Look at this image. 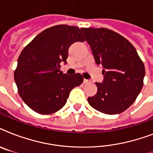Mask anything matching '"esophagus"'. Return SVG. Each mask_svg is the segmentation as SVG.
<instances>
[{"label":"esophagus","mask_w":153,"mask_h":153,"mask_svg":"<svg viewBox=\"0 0 153 153\" xmlns=\"http://www.w3.org/2000/svg\"><path fill=\"white\" fill-rule=\"evenodd\" d=\"M83 82L85 84H88V83H91V81H90V80H88V79H84Z\"/></svg>","instance_id":"obj_1"}]
</instances>
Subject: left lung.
I'll return each instance as SVG.
<instances>
[{
    "label": "left lung",
    "instance_id": "8db88e82",
    "mask_svg": "<svg viewBox=\"0 0 153 153\" xmlns=\"http://www.w3.org/2000/svg\"><path fill=\"white\" fill-rule=\"evenodd\" d=\"M96 63L103 67L104 79L96 82L98 91L88 102L105 114H118L137 98L143 86L145 69L130 42L108 28H81Z\"/></svg>",
    "mask_w": 153,
    "mask_h": 153
}]
</instances>
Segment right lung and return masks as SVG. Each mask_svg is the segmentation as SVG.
Here are the masks:
<instances>
[{"label": "right lung", "instance_id": "1", "mask_svg": "<svg viewBox=\"0 0 153 153\" xmlns=\"http://www.w3.org/2000/svg\"><path fill=\"white\" fill-rule=\"evenodd\" d=\"M85 41L74 26H53L35 37L20 53L14 79L20 98L40 114H51L64 106L71 91L83 82L82 74H63L60 62L67 63L68 49Z\"/></svg>", "mask_w": 153, "mask_h": 153}]
</instances>
